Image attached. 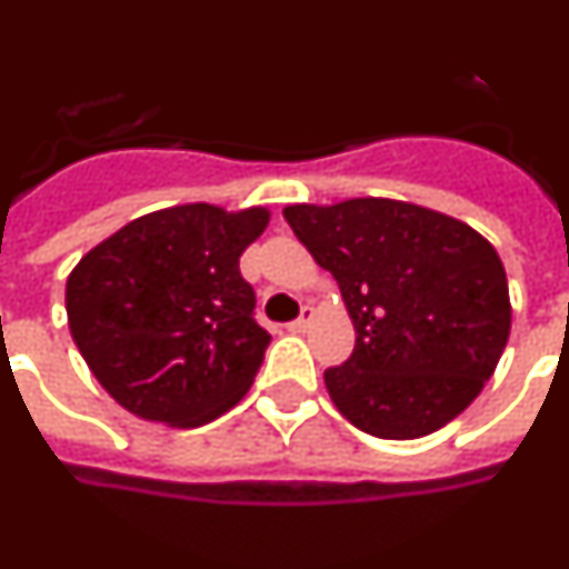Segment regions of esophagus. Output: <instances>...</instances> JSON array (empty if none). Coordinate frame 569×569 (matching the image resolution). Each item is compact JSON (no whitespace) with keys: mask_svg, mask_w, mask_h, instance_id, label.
Instances as JSON below:
<instances>
[{"mask_svg":"<svg viewBox=\"0 0 569 569\" xmlns=\"http://www.w3.org/2000/svg\"><path fill=\"white\" fill-rule=\"evenodd\" d=\"M312 318H315V309L312 307H303L300 318H298V321L289 323V329H292V332H307L309 323H312Z\"/></svg>","mask_w":569,"mask_h":569,"instance_id":"obj_1","label":"esophagus"}]
</instances>
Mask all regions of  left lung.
<instances>
[{
    "instance_id": "8db88e82",
    "label": "left lung",
    "mask_w": 569,
    "mask_h": 569,
    "mask_svg": "<svg viewBox=\"0 0 569 569\" xmlns=\"http://www.w3.org/2000/svg\"><path fill=\"white\" fill-rule=\"evenodd\" d=\"M286 222L338 280L356 350L323 373L358 431L417 439L469 408L512 327L498 251L455 217L396 202L289 204Z\"/></svg>"
}]
</instances>
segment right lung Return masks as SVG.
<instances>
[{"mask_svg": "<svg viewBox=\"0 0 569 569\" xmlns=\"http://www.w3.org/2000/svg\"><path fill=\"white\" fill-rule=\"evenodd\" d=\"M266 208L176 204L94 246L66 280V312L100 388L130 413L199 428L248 393L271 336L240 257Z\"/></svg>", "mask_w": 569, "mask_h": 569, "instance_id": "obj_1", "label": "right lung"}]
</instances>
